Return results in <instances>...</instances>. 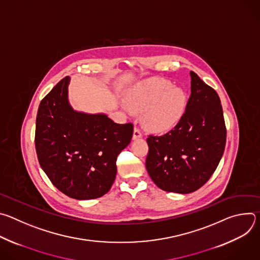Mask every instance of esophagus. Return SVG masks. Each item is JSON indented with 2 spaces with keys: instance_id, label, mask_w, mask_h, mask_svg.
<instances>
[{
  "instance_id": "esophagus-1",
  "label": "esophagus",
  "mask_w": 260,
  "mask_h": 260,
  "mask_svg": "<svg viewBox=\"0 0 260 260\" xmlns=\"http://www.w3.org/2000/svg\"><path fill=\"white\" fill-rule=\"evenodd\" d=\"M140 138H142V133H141V131H140L138 127H135V128H134L133 139H134V140H137V139H140Z\"/></svg>"
}]
</instances>
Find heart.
<instances>
[{
    "instance_id": "b5f03b06",
    "label": "heart",
    "mask_w": 260,
    "mask_h": 260,
    "mask_svg": "<svg viewBox=\"0 0 260 260\" xmlns=\"http://www.w3.org/2000/svg\"><path fill=\"white\" fill-rule=\"evenodd\" d=\"M128 105L137 111H145L146 126L156 133L172 129L181 119L186 108V93L180 87L161 78L141 81L126 92ZM126 113L131 108L121 104Z\"/></svg>"
}]
</instances>
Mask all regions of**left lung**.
<instances>
[{
	"label": "left lung",
	"mask_w": 260,
	"mask_h": 260,
	"mask_svg": "<svg viewBox=\"0 0 260 260\" xmlns=\"http://www.w3.org/2000/svg\"><path fill=\"white\" fill-rule=\"evenodd\" d=\"M191 94L177 125L149 136L146 169L168 192L190 193L210 179L224 152L226 128L217 92L190 72Z\"/></svg>",
	"instance_id": "8db88e82"
}]
</instances>
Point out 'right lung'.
Listing matches in <instances>:
<instances>
[{"label":"right lung","mask_w":260,"mask_h":260,"mask_svg":"<svg viewBox=\"0 0 260 260\" xmlns=\"http://www.w3.org/2000/svg\"><path fill=\"white\" fill-rule=\"evenodd\" d=\"M70 80L61 79L40 103L36 151L59 191L75 200H93L113 185L117 156L131 143L134 126L115 123L104 113L74 110L68 99Z\"/></svg>","instance_id":"add662e5"}]
</instances>
